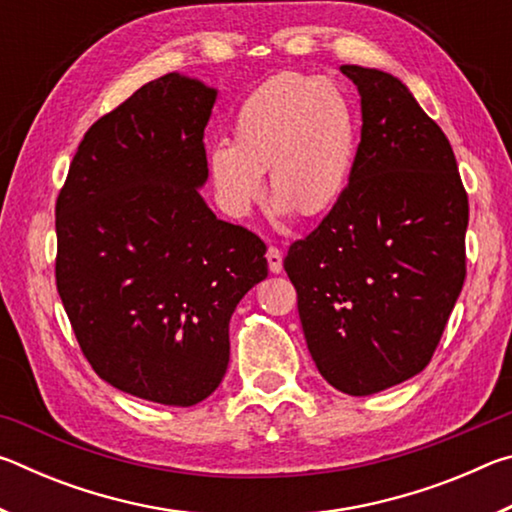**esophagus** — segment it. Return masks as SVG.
<instances>
[{"mask_svg": "<svg viewBox=\"0 0 512 512\" xmlns=\"http://www.w3.org/2000/svg\"><path fill=\"white\" fill-rule=\"evenodd\" d=\"M266 262H268V268H271V273H275V275L282 273V253H280V248L268 246Z\"/></svg>", "mask_w": 512, "mask_h": 512, "instance_id": "obj_1", "label": "esophagus"}]
</instances>
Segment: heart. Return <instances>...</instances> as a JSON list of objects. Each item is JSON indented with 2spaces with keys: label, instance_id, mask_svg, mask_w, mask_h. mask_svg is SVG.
Masks as SVG:
<instances>
[{
  "label": "heart",
  "instance_id": "b5f03b06",
  "mask_svg": "<svg viewBox=\"0 0 512 512\" xmlns=\"http://www.w3.org/2000/svg\"><path fill=\"white\" fill-rule=\"evenodd\" d=\"M232 137L205 153L216 198L232 216H246L262 198L264 171L277 216L318 219L348 192L359 121L332 81L296 72L264 81L239 103Z\"/></svg>",
  "mask_w": 512,
  "mask_h": 512
}]
</instances>
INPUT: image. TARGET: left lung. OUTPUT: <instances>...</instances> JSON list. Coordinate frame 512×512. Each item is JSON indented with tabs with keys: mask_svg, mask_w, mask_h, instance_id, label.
<instances>
[{
	"mask_svg": "<svg viewBox=\"0 0 512 512\" xmlns=\"http://www.w3.org/2000/svg\"><path fill=\"white\" fill-rule=\"evenodd\" d=\"M341 72L361 97L350 187L284 271L318 372L363 397L431 361L465 280L467 194L445 133L397 76Z\"/></svg>",
	"mask_w": 512,
	"mask_h": 512,
	"instance_id": "obj_1",
	"label": "left lung"
}]
</instances>
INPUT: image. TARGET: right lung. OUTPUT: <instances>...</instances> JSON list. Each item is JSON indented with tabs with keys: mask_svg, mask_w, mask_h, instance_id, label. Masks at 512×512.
<instances>
[{
	"mask_svg": "<svg viewBox=\"0 0 512 512\" xmlns=\"http://www.w3.org/2000/svg\"><path fill=\"white\" fill-rule=\"evenodd\" d=\"M216 94L178 72L142 85L85 133L56 203V282L83 354L167 406L219 388L230 318L268 275L264 241L198 192Z\"/></svg>",
	"mask_w": 512,
	"mask_h": 512,
	"instance_id": "add662e5",
	"label": "right lung"
}]
</instances>
